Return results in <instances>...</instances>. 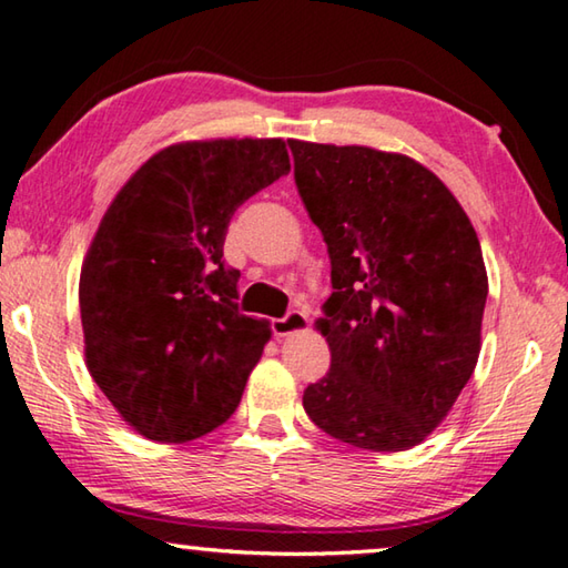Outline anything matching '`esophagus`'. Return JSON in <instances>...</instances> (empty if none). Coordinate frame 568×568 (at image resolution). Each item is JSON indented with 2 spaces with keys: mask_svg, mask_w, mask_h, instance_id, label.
Returning <instances> with one entry per match:
<instances>
[{
  "mask_svg": "<svg viewBox=\"0 0 568 568\" xmlns=\"http://www.w3.org/2000/svg\"><path fill=\"white\" fill-rule=\"evenodd\" d=\"M306 327H310V317H306V314L300 312V310L286 312L282 320H272L274 337H290V334L304 332Z\"/></svg>",
  "mask_w": 568,
  "mask_h": 568,
  "instance_id": "1",
  "label": "esophagus"
}]
</instances>
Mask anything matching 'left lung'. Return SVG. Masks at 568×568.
<instances>
[{
	"label": "left lung",
	"instance_id": "8db88e82",
	"mask_svg": "<svg viewBox=\"0 0 568 568\" xmlns=\"http://www.w3.org/2000/svg\"><path fill=\"white\" fill-rule=\"evenodd\" d=\"M322 231L332 296L317 329L332 365L304 389L312 423L362 450L423 443L476 369L488 276L470 219L413 158L290 141Z\"/></svg>",
	"mask_w": 568,
	"mask_h": 568
}]
</instances>
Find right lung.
<instances>
[{
  "label": "right lung",
  "instance_id": "add662e5",
  "mask_svg": "<svg viewBox=\"0 0 568 568\" xmlns=\"http://www.w3.org/2000/svg\"><path fill=\"white\" fill-rule=\"evenodd\" d=\"M290 169L282 138L175 143L102 216L80 274L85 362L148 440H196L239 407L272 329L239 312L223 241L241 203Z\"/></svg>",
  "mask_w": 568,
  "mask_h": 568
}]
</instances>
